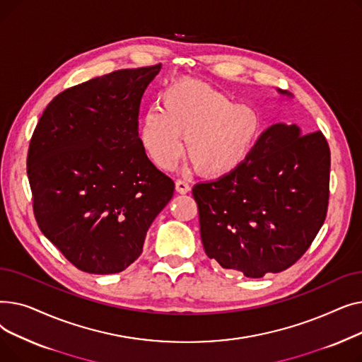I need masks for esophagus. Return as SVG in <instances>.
<instances>
[{"instance_id":"obj_1","label":"esophagus","mask_w":362,"mask_h":362,"mask_svg":"<svg viewBox=\"0 0 362 362\" xmlns=\"http://www.w3.org/2000/svg\"><path fill=\"white\" fill-rule=\"evenodd\" d=\"M176 191H177L179 194L185 195V194H187L189 191H191V186H189V183H186L185 180L177 179V180H176Z\"/></svg>"}]
</instances>
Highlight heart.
Masks as SVG:
<instances>
[{
  "label": "heart",
  "instance_id": "heart-1",
  "mask_svg": "<svg viewBox=\"0 0 362 362\" xmlns=\"http://www.w3.org/2000/svg\"><path fill=\"white\" fill-rule=\"evenodd\" d=\"M141 123V141L160 168L170 170L183 154L201 175L223 177L250 160L262 133L255 108L195 79H177L160 93Z\"/></svg>",
  "mask_w": 362,
  "mask_h": 362
}]
</instances>
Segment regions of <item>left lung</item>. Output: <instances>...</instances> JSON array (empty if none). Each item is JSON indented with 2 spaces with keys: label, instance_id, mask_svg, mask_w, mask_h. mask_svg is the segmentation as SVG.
<instances>
[{
  "label": "left lung",
  "instance_id": "left-lung-1",
  "mask_svg": "<svg viewBox=\"0 0 362 362\" xmlns=\"http://www.w3.org/2000/svg\"><path fill=\"white\" fill-rule=\"evenodd\" d=\"M329 182L330 149L321 132L270 126L242 167L194 186L205 254L251 279L289 269L326 220Z\"/></svg>",
  "mask_w": 362,
  "mask_h": 362
}]
</instances>
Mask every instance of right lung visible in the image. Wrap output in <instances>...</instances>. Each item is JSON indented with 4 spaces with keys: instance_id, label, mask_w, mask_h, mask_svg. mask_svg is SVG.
I'll list each match as a JSON object with an SVG mask.
<instances>
[{
    "instance_id": "1",
    "label": "right lung",
    "mask_w": 362,
    "mask_h": 362,
    "mask_svg": "<svg viewBox=\"0 0 362 362\" xmlns=\"http://www.w3.org/2000/svg\"><path fill=\"white\" fill-rule=\"evenodd\" d=\"M161 64L117 70L71 86L47 105L28 152L41 232L79 270L120 273L175 182L149 161L138 132L141 100Z\"/></svg>"
}]
</instances>
